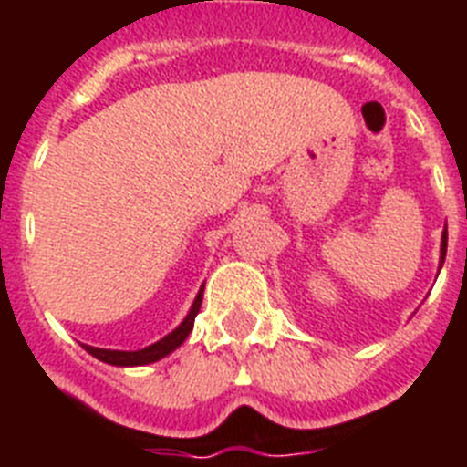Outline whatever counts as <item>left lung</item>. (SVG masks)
I'll return each mask as SVG.
<instances>
[{
  "mask_svg": "<svg viewBox=\"0 0 467 467\" xmlns=\"http://www.w3.org/2000/svg\"><path fill=\"white\" fill-rule=\"evenodd\" d=\"M444 257H447V226H444L442 231V245H440V269H442Z\"/></svg>",
  "mask_w": 467,
  "mask_h": 467,
  "instance_id": "8db88e82",
  "label": "left lung"
}]
</instances>
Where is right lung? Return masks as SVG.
Returning <instances> with one entry per match:
<instances>
[{
  "mask_svg": "<svg viewBox=\"0 0 467 467\" xmlns=\"http://www.w3.org/2000/svg\"><path fill=\"white\" fill-rule=\"evenodd\" d=\"M203 287L205 285H201V290H198L196 299H193L192 308H189L187 317H184L182 323L177 325L171 334H166L163 339L147 346V348L111 350V348H95V346H88V344H81V346H84L86 353H90V356L98 358L100 362H107V365H114V367H142V365H151V362H159L161 358L171 356L172 350H177L184 341H187L189 332L193 329V317L198 316V308H201V301H203Z\"/></svg>",
  "mask_w": 467,
  "mask_h": 467,
  "instance_id": "obj_1",
  "label": "right lung"
}]
</instances>
